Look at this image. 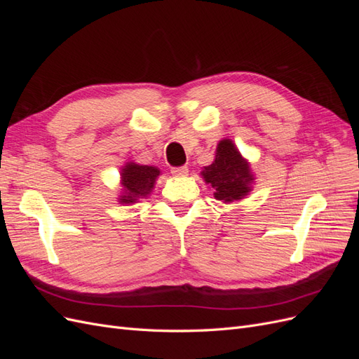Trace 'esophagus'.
Here are the masks:
<instances>
[{
  "label": "esophagus",
  "mask_w": 359,
  "mask_h": 359,
  "mask_svg": "<svg viewBox=\"0 0 359 359\" xmlns=\"http://www.w3.org/2000/svg\"><path fill=\"white\" fill-rule=\"evenodd\" d=\"M170 173L173 177H187L189 175V169L186 166H181V168H172Z\"/></svg>",
  "instance_id": "esophagus-1"
}]
</instances>
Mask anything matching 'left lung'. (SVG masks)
Listing matches in <instances>:
<instances>
[{
  "label": "left lung",
  "instance_id": "obj_1",
  "mask_svg": "<svg viewBox=\"0 0 359 359\" xmlns=\"http://www.w3.org/2000/svg\"><path fill=\"white\" fill-rule=\"evenodd\" d=\"M201 177L214 190V198L223 203L248 196L256 180L250 161L238 151L233 140L227 137L217 144L215 158L210 166L202 169Z\"/></svg>",
  "mask_w": 359,
  "mask_h": 359
}]
</instances>
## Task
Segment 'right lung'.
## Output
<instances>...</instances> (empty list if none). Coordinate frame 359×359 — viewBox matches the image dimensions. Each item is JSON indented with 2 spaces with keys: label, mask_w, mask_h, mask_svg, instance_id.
Listing matches in <instances>:
<instances>
[{
  "label": "right lung",
  "mask_w": 359,
  "mask_h": 359,
  "mask_svg": "<svg viewBox=\"0 0 359 359\" xmlns=\"http://www.w3.org/2000/svg\"><path fill=\"white\" fill-rule=\"evenodd\" d=\"M161 175V170L156 166L139 165L136 161H126L119 172V191L118 202L133 205L140 199H147L156 187V181Z\"/></svg>",
  "instance_id": "obj_1"
}]
</instances>
